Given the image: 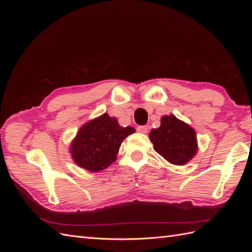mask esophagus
Segmentation results:
<instances>
[{"label": "esophagus", "mask_w": 252, "mask_h": 252, "mask_svg": "<svg viewBox=\"0 0 252 252\" xmlns=\"http://www.w3.org/2000/svg\"><path fill=\"white\" fill-rule=\"evenodd\" d=\"M136 130H138V132H140V133H146L148 131V127L147 126H138Z\"/></svg>", "instance_id": "esophagus-1"}]
</instances>
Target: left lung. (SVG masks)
<instances>
[{"instance_id":"1","label":"left lung","mask_w":252,"mask_h":252,"mask_svg":"<svg viewBox=\"0 0 252 252\" xmlns=\"http://www.w3.org/2000/svg\"><path fill=\"white\" fill-rule=\"evenodd\" d=\"M149 139L158 154L173 165L187 164L197 152L194 129L173 114L162 117L161 126L151 129Z\"/></svg>"}]
</instances>
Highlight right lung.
<instances>
[{"instance_id":"right-lung-1","label":"right lung","mask_w":252,"mask_h":252,"mask_svg":"<svg viewBox=\"0 0 252 252\" xmlns=\"http://www.w3.org/2000/svg\"><path fill=\"white\" fill-rule=\"evenodd\" d=\"M133 127L120 126L118 120L103 113L84 124L72 140L69 152L73 162L90 172H98L116 162L121 144Z\"/></svg>"}]
</instances>
